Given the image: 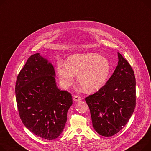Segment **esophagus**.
<instances>
[{
  "label": "esophagus",
  "mask_w": 151,
  "mask_h": 151,
  "mask_svg": "<svg viewBox=\"0 0 151 151\" xmlns=\"http://www.w3.org/2000/svg\"><path fill=\"white\" fill-rule=\"evenodd\" d=\"M73 101H75V102H78L79 101H81V98L79 96H77V95H74L73 96Z\"/></svg>",
  "instance_id": "34e87169"
}]
</instances>
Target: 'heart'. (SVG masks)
<instances>
[{"instance_id": "b5f03b06", "label": "heart", "mask_w": 151, "mask_h": 151, "mask_svg": "<svg viewBox=\"0 0 151 151\" xmlns=\"http://www.w3.org/2000/svg\"><path fill=\"white\" fill-rule=\"evenodd\" d=\"M56 72L63 88L71 86L77 75L78 83L87 93H93L106 84L110 72L109 60L98 54H77L68 58L66 64L59 63Z\"/></svg>"}]
</instances>
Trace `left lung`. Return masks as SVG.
<instances>
[{
    "label": "left lung",
    "mask_w": 151,
    "mask_h": 151,
    "mask_svg": "<svg viewBox=\"0 0 151 151\" xmlns=\"http://www.w3.org/2000/svg\"><path fill=\"white\" fill-rule=\"evenodd\" d=\"M114 72L106 84L85 98L96 132L104 137L117 134L127 123L136 104V81L129 63L119 53Z\"/></svg>",
    "instance_id": "8db88e82"
}]
</instances>
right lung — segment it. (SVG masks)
Here are the masks:
<instances>
[{
    "mask_svg": "<svg viewBox=\"0 0 151 151\" xmlns=\"http://www.w3.org/2000/svg\"><path fill=\"white\" fill-rule=\"evenodd\" d=\"M55 76L52 63L36 53L19 73L15 87L23 124L35 135L48 140L61 134L73 103L71 94L58 88Z\"/></svg>",
    "mask_w": 151,
    "mask_h": 151,
    "instance_id": "obj_1",
    "label": "right lung"
}]
</instances>
